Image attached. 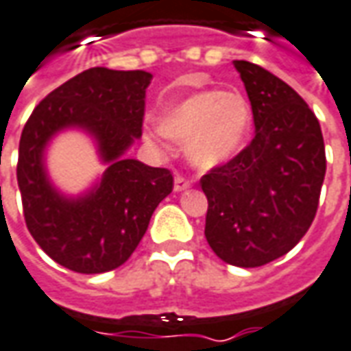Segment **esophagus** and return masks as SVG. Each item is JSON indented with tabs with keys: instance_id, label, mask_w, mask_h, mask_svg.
Segmentation results:
<instances>
[{
	"instance_id": "obj_1",
	"label": "esophagus",
	"mask_w": 351,
	"mask_h": 351,
	"mask_svg": "<svg viewBox=\"0 0 351 351\" xmlns=\"http://www.w3.org/2000/svg\"><path fill=\"white\" fill-rule=\"evenodd\" d=\"M191 187V181L185 180V178H181V176H176V180H173V191H187Z\"/></svg>"
}]
</instances>
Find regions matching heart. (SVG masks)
Wrapping results in <instances>:
<instances>
[{"label":"heart","mask_w":351,"mask_h":351,"mask_svg":"<svg viewBox=\"0 0 351 351\" xmlns=\"http://www.w3.org/2000/svg\"><path fill=\"white\" fill-rule=\"evenodd\" d=\"M252 128V106L241 91H195L170 103L158 116L160 134L185 143V158L200 171L235 160L248 145ZM145 139L156 145L160 135L147 132Z\"/></svg>","instance_id":"heart-1"}]
</instances>
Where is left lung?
<instances>
[{
	"label": "left lung",
	"mask_w": 351,
	"mask_h": 351,
	"mask_svg": "<svg viewBox=\"0 0 351 351\" xmlns=\"http://www.w3.org/2000/svg\"><path fill=\"white\" fill-rule=\"evenodd\" d=\"M252 106L256 135L206 173L204 235L226 263L260 267L298 245L317 212L327 160L315 114L269 70L233 60Z\"/></svg>",
	"instance_id": "8db88e82"
}]
</instances>
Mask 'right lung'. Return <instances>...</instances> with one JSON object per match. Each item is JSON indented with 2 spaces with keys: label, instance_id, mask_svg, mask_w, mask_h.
Masks as SVG:
<instances>
[{
  "label": "right lung",
  "instance_id": "1",
  "mask_svg": "<svg viewBox=\"0 0 351 351\" xmlns=\"http://www.w3.org/2000/svg\"><path fill=\"white\" fill-rule=\"evenodd\" d=\"M151 80L145 70H84L51 91L24 125L16 181L26 227L66 269L89 275L120 267L143 239L154 208L171 193L170 171L125 154L141 139ZM64 131L88 134L106 166L76 195L59 190L47 168L50 143Z\"/></svg>",
  "mask_w": 351,
  "mask_h": 351
}]
</instances>
